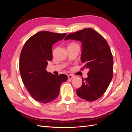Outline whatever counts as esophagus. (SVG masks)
Segmentation results:
<instances>
[{
  "label": "esophagus",
  "instance_id": "obj_1",
  "mask_svg": "<svg viewBox=\"0 0 132 132\" xmlns=\"http://www.w3.org/2000/svg\"><path fill=\"white\" fill-rule=\"evenodd\" d=\"M68 77L69 79H73V78H74V76L72 75H68Z\"/></svg>",
  "mask_w": 132,
  "mask_h": 132
}]
</instances>
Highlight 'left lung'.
Here are the masks:
<instances>
[{"label":"left lung","instance_id":"8db88e82","mask_svg":"<svg viewBox=\"0 0 132 132\" xmlns=\"http://www.w3.org/2000/svg\"><path fill=\"white\" fill-rule=\"evenodd\" d=\"M65 40L81 42V62L89 69L87 77L82 79V85L77 94L86 101H94L105 93L113 77V59L106 39L97 31L86 28L68 35Z\"/></svg>","mask_w":132,"mask_h":132}]
</instances>
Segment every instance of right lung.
Returning <instances> with one entry per match:
<instances>
[{"instance_id":"1","label":"right lung","mask_w":132,"mask_h":132,"mask_svg":"<svg viewBox=\"0 0 132 132\" xmlns=\"http://www.w3.org/2000/svg\"><path fill=\"white\" fill-rule=\"evenodd\" d=\"M67 34L43 31L31 36L25 43L20 57V72L22 82L36 101L43 103L53 101L59 95L62 84L67 75H55L46 70L52 60V46Z\"/></svg>"}]
</instances>
